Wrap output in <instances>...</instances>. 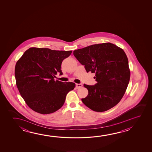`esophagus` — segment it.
<instances>
[{"instance_id":"1","label":"esophagus","mask_w":152,"mask_h":152,"mask_svg":"<svg viewBox=\"0 0 152 152\" xmlns=\"http://www.w3.org/2000/svg\"><path fill=\"white\" fill-rule=\"evenodd\" d=\"M82 87V84H76V87L77 89L80 88Z\"/></svg>"}]
</instances>
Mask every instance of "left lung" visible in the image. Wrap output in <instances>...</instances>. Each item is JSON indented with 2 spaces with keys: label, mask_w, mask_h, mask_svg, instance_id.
Returning a JSON list of instances; mask_svg holds the SVG:
<instances>
[{
  "label": "left lung",
  "mask_w": 152,
  "mask_h": 152,
  "mask_svg": "<svg viewBox=\"0 0 152 152\" xmlns=\"http://www.w3.org/2000/svg\"><path fill=\"white\" fill-rule=\"evenodd\" d=\"M73 54L87 72L95 74L97 82L95 85H84L88 93L82 99L83 103L96 112L114 107L129 82L130 72L124 51L114 44L103 43L74 50Z\"/></svg>",
  "instance_id": "8db88e82"
}]
</instances>
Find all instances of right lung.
I'll use <instances>...</instances> for the list:
<instances>
[{"label":"right lung","instance_id":"right-lung-1","mask_svg":"<svg viewBox=\"0 0 152 152\" xmlns=\"http://www.w3.org/2000/svg\"><path fill=\"white\" fill-rule=\"evenodd\" d=\"M72 51L30 48L18 60L15 68L16 83L26 104L43 115L62 107L66 95L74 90V83L55 80L57 72L62 74L61 65Z\"/></svg>","mask_w":152,"mask_h":152}]
</instances>
